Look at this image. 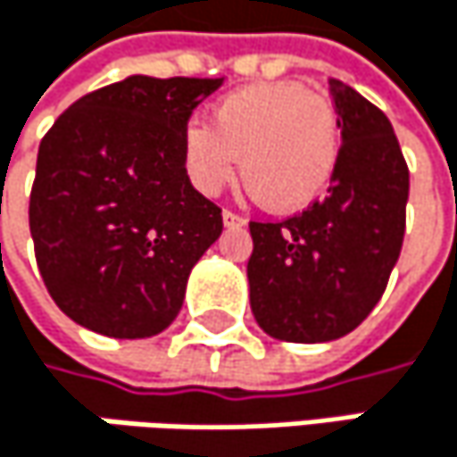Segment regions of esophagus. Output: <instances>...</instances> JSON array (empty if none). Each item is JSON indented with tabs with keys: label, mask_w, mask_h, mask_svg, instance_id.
Returning <instances> with one entry per match:
<instances>
[{
	"label": "esophagus",
	"mask_w": 457,
	"mask_h": 457,
	"mask_svg": "<svg viewBox=\"0 0 457 457\" xmlns=\"http://www.w3.org/2000/svg\"><path fill=\"white\" fill-rule=\"evenodd\" d=\"M222 222H225V228H243V225H245V220H243L240 214L229 212V209L222 212Z\"/></svg>",
	"instance_id": "obj_1"
}]
</instances>
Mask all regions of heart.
<instances>
[{"label": "heart", "mask_w": 457, "mask_h": 457, "mask_svg": "<svg viewBox=\"0 0 457 457\" xmlns=\"http://www.w3.org/2000/svg\"><path fill=\"white\" fill-rule=\"evenodd\" d=\"M185 169L204 195L232 182L237 158L248 190L272 212H302L328 190L341 127L333 103L296 81L251 84L222 97L212 127L185 129Z\"/></svg>", "instance_id": "1"}]
</instances>
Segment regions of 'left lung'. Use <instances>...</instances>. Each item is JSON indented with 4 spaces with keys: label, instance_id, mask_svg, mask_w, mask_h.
<instances>
[{
    "label": "left lung",
    "instance_id": "8db88e82",
    "mask_svg": "<svg viewBox=\"0 0 457 457\" xmlns=\"http://www.w3.org/2000/svg\"><path fill=\"white\" fill-rule=\"evenodd\" d=\"M341 155L328 195L283 222H251V312L294 344L354 330L386 291L405 237L411 174L381 108L338 79Z\"/></svg>",
    "mask_w": 457,
    "mask_h": 457
}]
</instances>
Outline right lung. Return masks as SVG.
<instances>
[{"instance_id": "obj_1", "label": "right lung", "mask_w": 457, "mask_h": 457, "mask_svg": "<svg viewBox=\"0 0 457 457\" xmlns=\"http://www.w3.org/2000/svg\"><path fill=\"white\" fill-rule=\"evenodd\" d=\"M225 79L129 76L76 100L39 145L29 225L54 304L111 338H147L182 310L222 209L185 169L190 113Z\"/></svg>"}]
</instances>
